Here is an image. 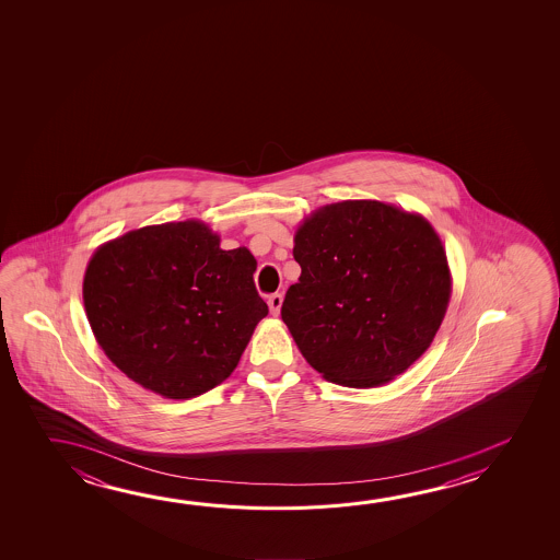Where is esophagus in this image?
I'll return each mask as SVG.
<instances>
[{"instance_id": "34e87169", "label": "esophagus", "mask_w": 560, "mask_h": 560, "mask_svg": "<svg viewBox=\"0 0 560 560\" xmlns=\"http://www.w3.org/2000/svg\"><path fill=\"white\" fill-rule=\"evenodd\" d=\"M267 304H269V311H271V314H276L277 316L279 311H281V304H283V294H271V296H269V301H267Z\"/></svg>"}]
</instances>
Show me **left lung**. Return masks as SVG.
<instances>
[{
    "mask_svg": "<svg viewBox=\"0 0 560 560\" xmlns=\"http://www.w3.org/2000/svg\"><path fill=\"white\" fill-rule=\"evenodd\" d=\"M293 256L301 277L281 318L324 378L386 385L430 348L451 273L423 217L381 201L331 202L296 229Z\"/></svg>",
    "mask_w": 560,
    "mask_h": 560,
    "instance_id": "1",
    "label": "left lung"
}]
</instances>
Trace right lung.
<instances>
[{
	"mask_svg": "<svg viewBox=\"0 0 560 560\" xmlns=\"http://www.w3.org/2000/svg\"><path fill=\"white\" fill-rule=\"evenodd\" d=\"M248 248L221 249L205 222L130 230L93 254L88 320L105 355L165 398L202 395L238 365L267 304Z\"/></svg>",
	"mask_w": 560,
	"mask_h": 560,
	"instance_id": "obj_1",
	"label": "right lung"
}]
</instances>
